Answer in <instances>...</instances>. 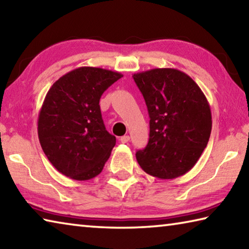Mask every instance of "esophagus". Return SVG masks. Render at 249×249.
<instances>
[{"instance_id": "esophagus-1", "label": "esophagus", "mask_w": 249, "mask_h": 249, "mask_svg": "<svg viewBox=\"0 0 249 249\" xmlns=\"http://www.w3.org/2000/svg\"><path fill=\"white\" fill-rule=\"evenodd\" d=\"M120 141H121V142H123V144H126V142H129V136H128V135H125V136H122Z\"/></svg>"}]
</instances>
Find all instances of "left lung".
Masks as SVG:
<instances>
[{
	"instance_id": "obj_1",
	"label": "left lung",
	"mask_w": 249,
	"mask_h": 249,
	"mask_svg": "<svg viewBox=\"0 0 249 249\" xmlns=\"http://www.w3.org/2000/svg\"><path fill=\"white\" fill-rule=\"evenodd\" d=\"M149 114V141L136 153L142 169L174 179L192 169L208 145L212 115L208 100L188 74L172 68L134 73Z\"/></svg>"
}]
</instances>
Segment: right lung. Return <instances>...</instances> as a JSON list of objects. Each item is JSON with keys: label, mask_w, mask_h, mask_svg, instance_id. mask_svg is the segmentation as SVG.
Here are the masks:
<instances>
[{"label": "right lung", "mask_w": 249, "mask_h": 249, "mask_svg": "<svg viewBox=\"0 0 249 249\" xmlns=\"http://www.w3.org/2000/svg\"><path fill=\"white\" fill-rule=\"evenodd\" d=\"M122 77L116 71L80 67L47 92L37 129L41 148L60 174L84 181L102 171L116 138L105 129L99 103Z\"/></svg>", "instance_id": "right-lung-1"}]
</instances>
